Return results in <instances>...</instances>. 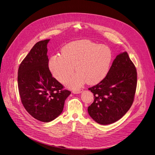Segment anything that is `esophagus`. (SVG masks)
Listing matches in <instances>:
<instances>
[{
	"label": "esophagus",
	"mask_w": 155,
	"mask_h": 155,
	"mask_svg": "<svg viewBox=\"0 0 155 155\" xmlns=\"http://www.w3.org/2000/svg\"><path fill=\"white\" fill-rule=\"evenodd\" d=\"M83 91V90L81 89H79V90H73L72 91V93H74V94H78V93H81Z\"/></svg>",
	"instance_id": "34e87169"
}]
</instances>
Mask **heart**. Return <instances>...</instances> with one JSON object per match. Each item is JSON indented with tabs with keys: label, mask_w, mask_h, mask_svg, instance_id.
Listing matches in <instances>:
<instances>
[{
	"label": "heart",
	"mask_w": 155,
	"mask_h": 155,
	"mask_svg": "<svg viewBox=\"0 0 155 155\" xmlns=\"http://www.w3.org/2000/svg\"><path fill=\"white\" fill-rule=\"evenodd\" d=\"M112 60L109 48L89 40H78L64 46L61 54L51 56L48 65L52 75L61 83L71 75L76 68L77 74L66 83L73 88H78L86 81L95 85L107 75Z\"/></svg>",
	"instance_id": "b5f03b06"
}]
</instances>
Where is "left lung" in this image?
<instances>
[{
  "instance_id": "1",
  "label": "left lung",
  "mask_w": 155,
  "mask_h": 155,
  "mask_svg": "<svg viewBox=\"0 0 155 155\" xmlns=\"http://www.w3.org/2000/svg\"><path fill=\"white\" fill-rule=\"evenodd\" d=\"M137 83V70L127 52L117 55L106 77L88 88L94 95V101L88 107L91 117L102 125L122 118L133 104Z\"/></svg>"
}]
</instances>
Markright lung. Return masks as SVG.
<instances>
[{"instance_id":"right-lung-1","label":"right lung","mask_w":155,"mask_h":155,"mask_svg":"<svg viewBox=\"0 0 155 155\" xmlns=\"http://www.w3.org/2000/svg\"><path fill=\"white\" fill-rule=\"evenodd\" d=\"M49 39L40 41L21 62L18 71V87L21 101L35 119L48 122L63 110L65 101L71 92L50 72L47 55Z\"/></svg>"}]
</instances>
